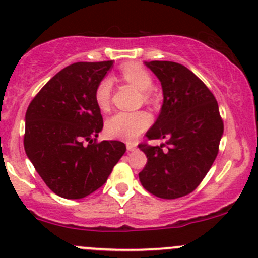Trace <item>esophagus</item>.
Wrapping results in <instances>:
<instances>
[{
  "instance_id": "obj_1",
  "label": "esophagus",
  "mask_w": 258,
  "mask_h": 258,
  "mask_svg": "<svg viewBox=\"0 0 258 258\" xmlns=\"http://www.w3.org/2000/svg\"><path fill=\"white\" fill-rule=\"evenodd\" d=\"M135 148H136V144H132V142H128V144H127V151L131 152V151H134Z\"/></svg>"
}]
</instances>
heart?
Masks as SVG:
<instances>
[{
	"label": "heart",
	"instance_id": "obj_1",
	"mask_svg": "<svg viewBox=\"0 0 258 258\" xmlns=\"http://www.w3.org/2000/svg\"><path fill=\"white\" fill-rule=\"evenodd\" d=\"M122 79L136 86L142 91L145 101H150L152 97L151 88L153 86V79L150 72L142 64L137 62H126L119 67ZM112 96V80L105 77L97 83L93 93L95 103L102 112H107L111 107ZM151 123V116L145 111L136 112H118L106 121V135L111 139H119L124 141H134L142 132L148 128Z\"/></svg>",
	"mask_w": 258,
	"mask_h": 258
}]
</instances>
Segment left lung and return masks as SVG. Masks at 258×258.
<instances>
[{
  "mask_svg": "<svg viewBox=\"0 0 258 258\" xmlns=\"http://www.w3.org/2000/svg\"><path fill=\"white\" fill-rule=\"evenodd\" d=\"M146 66L158 77L163 91L160 116L146 137L166 142L139 145L147 156L140 181L156 197L178 199L194 192L210 171L217 157L223 121L213 93L183 64L151 61Z\"/></svg>",
  "mask_w": 258,
  "mask_h": 258,
  "instance_id": "8db88e82",
  "label": "left lung"
}]
</instances>
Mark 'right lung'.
I'll use <instances>...</instances> for the list:
<instances>
[{
    "label": "right lung",
    "instance_id": "1",
    "mask_svg": "<svg viewBox=\"0 0 258 258\" xmlns=\"http://www.w3.org/2000/svg\"><path fill=\"white\" fill-rule=\"evenodd\" d=\"M112 64L76 62L64 67L26 111V155L48 188L63 199H83L103 186L126 152L123 142L96 139L103 119L93 93Z\"/></svg>",
    "mask_w": 258,
    "mask_h": 258
}]
</instances>
